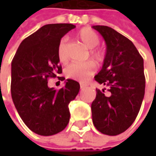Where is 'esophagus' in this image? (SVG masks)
Masks as SVG:
<instances>
[{"instance_id": "1", "label": "esophagus", "mask_w": 156, "mask_h": 156, "mask_svg": "<svg viewBox=\"0 0 156 156\" xmlns=\"http://www.w3.org/2000/svg\"><path fill=\"white\" fill-rule=\"evenodd\" d=\"M80 87H81V89H84L85 87H87V85L86 84H81Z\"/></svg>"}]
</instances>
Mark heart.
<instances>
[{
	"instance_id": "obj_1",
	"label": "heart",
	"mask_w": 156,
	"mask_h": 156,
	"mask_svg": "<svg viewBox=\"0 0 156 156\" xmlns=\"http://www.w3.org/2000/svg\"><path fill=\"white\" fill-rule=\"evenodd\" d=\"M77 37L81 40L87 48H91L89 51L91 59L95 62H99L101 60V54L98 49L94 48V47H96L100 42L98 34L89 27H83L80 31H78ZM67 41H68L67 37L62 38L57 50L59 61L62 63H65L68 61V57L66 55V51H65ZM94 71V65L89 62L84 63H71L65 69V75L69 79L83 82L87 81L93 75Z\"/></svg>"
}]
</instances>
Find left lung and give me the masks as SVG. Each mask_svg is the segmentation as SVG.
I'll use <instances>...</instances> for the list:
<instances>
[{"mask_svg":"<svg viewBox=\"0 0 156 156\" xmlns=\"http://www.w3.org/2000/svg\"><path fill=\"white\" fill-rule=\"evenodd\" d=\"M103 37L107 50L103 65L94 76L108 87L96 89L91 104L96 129L108 135L123 133L135 122L145 94L143 59L133 42L108 26H93Z\"/></svg>","mask_w":156,"mask_h":156,"instance_id":"1","label":"left lung"}]
</instances>
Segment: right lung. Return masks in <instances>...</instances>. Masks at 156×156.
I'll use <instances>...</instances> for the list:
<instances>
[{
    "label": "right lung",
    "mask_w": 156,
    "mask_h": 156,
    "mask_svg": "<svg viewBox=\"0 0 156 156\" xmlns=\"http://www.w3.org/2000/svg\"><path fill=\"white\" fill-rule=\"evenodd\" d=\"M75 27L69 23L44 25L21 41L11 63L13 102L23 122L37 135H55L69 122V104L79 93V82L68 79L56 90L48 86V79L62 73L58 46Z\"/></svg>",
    "instance_id": "1"
}]
</instances>
